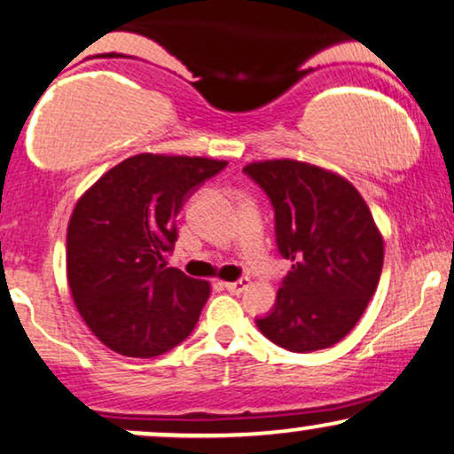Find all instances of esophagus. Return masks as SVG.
<instances>
[{
    "label": "esophagus",
    "instance_id": "1",
    "mask_svg": "<svg viewBox=\"0 0 454 454\" xmlns=\"http://www.w3.org/2000/svg\"><path fill=\"white\" fill-rule=\"evenodd\" d=\"M247 283H249V280H247V278L234 280V283H223V289H226L228 294L239 295V294H243V291L247 289Z\"/></svg>",
    "mask_w": 454,
    "mask_h": 454
}]
</instances>
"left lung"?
<instances>
[{
	"instance_id": "left-lung-1",
	"label": "left lung",
	"mask_w": 454,
	"mask_h": 454,
	"mask_svg": "<svg viewBox=\"0 0 454 454\" xmlns=\"http://www.w3.org/2000/svg\"><path fill=\"white\" fill-rule=\"evenodd\" d=\"M274 207L278 254L291 262L260 331L289 352L341 341L375 295L383 239L369 205L346 177L294 159L243 169Z\"/></svg>"
}]
</instances>
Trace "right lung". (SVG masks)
<instances>
[{"label":"right lung","mask_w":454,"mask_h":454,"mask_svg":"<svg viewBox=\"0 0 454 454\" xmlns=\"http://www.w3.org/2000/svg\"><path fill=\"white\" fill-rule=\"evenodd\" d=\"M226 160L142 153L108 169L74 205L67 277L98 340L129 358H154L191 335L209 283L165 266L176 217Z\"/></svg>","instance_id":"1"}]
</instances>
